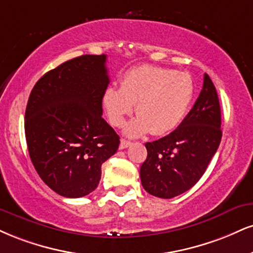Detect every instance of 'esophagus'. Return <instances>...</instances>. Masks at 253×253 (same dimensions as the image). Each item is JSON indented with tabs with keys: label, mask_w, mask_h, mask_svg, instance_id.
I'll return each instance as SVG.
<instances>
[{
	"label": "esophagus",
	"mask_w": 253,
	"mask_h": 253,
	"mask_svg": "<svg viewBox=\"0 0 253 253\" xmlns=\"http://www.w3.org/2000/svg\"><path fill=\"white\" fill-rule=\"evenodd\" d=\"M130 145H132V142H130V141H127V140H125V139H121V141H120V150H125V148L129 147Z\"/></svg>",
	"instance_id": "esophagus-1"
}]
</instances>
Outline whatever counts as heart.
Returning <instances> with one entry per match:
<instances>
[{
  "label": "heart",
  "instance_id": "heart-1",
  "mask_svg": "<svg viewBox=\"0 0 253 253\" xmlns=\"http://www.w3.org/2000/svg\"><path fill=\"white\" fill-rule=\"evenodd\" d=\"M194 95L193 81L185 73L145 65L127 71L121 87L109 86L103 93V106L113 126L121 127L135 112L139 117L125 128L129 136L150 132L165 135L174 130L187 114Z\"/></svg>",
  "mask_w": 253,
  "mask_h": 253
}]
</instances>
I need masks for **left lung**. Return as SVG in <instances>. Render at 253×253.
I'll use <instances>...</instances> for the list:
<instances>
[{"mask_svg":"<svg viewBox=\"0 0 253 253\" xmlns=\"http://www.w3.org/2000/svg\"><path fill=\"white\" fill-rule=\"evenodd\" d=\"M221 114L217 90L208 74L196 103L176 129L146 142L147 158L140 169L142 186L158 198L169 199L199 181L221 140Z\"/></svg>","mask_w":253,"mask_h":253,"instance_id":"8db88e82","label":"left lung"}]
</instances>
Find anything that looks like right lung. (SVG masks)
Wrapping results in <instances>:
<instances>
[{
  "label": "right lung",
  "instance_id": "right-lung-1",
  "mask_svg": "<svg viewBox=\"0 0 253 253\" xmlns=\"http://www.w3.org/2000/svg\"><path fill=\"white\" fill-rule=\"evenodd\" d=\"M105 54L82 55L51 69L29 95L24 132L40 178L66 198L84 197L99 185L101 165L120 138L102 115L109 78Z\"/></svg>",
  "mask_w": 253,
  "mask_h": 253
}]
</instances>
